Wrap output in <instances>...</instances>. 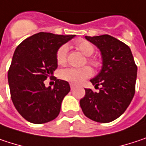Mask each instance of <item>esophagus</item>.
Returning a JSON list of instances; mask_svg holds the SVG:
<instances>
[{
    "label": "esophagus",
    "mask_w": 146,
    "mask_h": 146,
    "mask_svg": "<svg viewBox=\"0 0 146 146\" xmlns=\"http://www.w3.org/2000/svg\"><path fill=\"white\" fill-rule=\"evenodd\" d=\"M75 84H70V88H71V90H73L74 88H75Z\"/></svg>",
    "instance_id": "1"
}]
</instances>
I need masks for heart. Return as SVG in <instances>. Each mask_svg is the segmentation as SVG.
I'll return each instance as SVG.
<instances>
[{"label": "heart", "mask_w": 146, "mask_h": 146, "mask_svg": "<svg viewBox=\"0 0 146 146\" xmlns=\"http://www.w3.org/2000/svg\"><path fill=\"white\" fill-rule=\"evenodd\" d=\"M75 47L78 49L79 52H81L84 56L87 57V62L92 65L94 68H99L100 66V61L95 58L90 57L94 52V47L92 43L85 40H80L78 41L75 43ZM68 47L66 44L62 45L58 49L56 52V59L57 62L59 65H63L67 62V56H68ZM92 75V70L89 67H83L80 68H66L61 71L60 77L67 80L68 82H71L73 84H81L83 83L86 78H89Z\"/></svg>", "instance_id": "heart-1"}]
</instances>
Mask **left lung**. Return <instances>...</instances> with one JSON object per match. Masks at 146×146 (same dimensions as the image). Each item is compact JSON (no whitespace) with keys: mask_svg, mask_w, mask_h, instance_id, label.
<instances>
[{"mask_svg":"<svg viewBox=\"0 0 146 146\" xmlns=\"http://www.w3.org/2000/svg\"><path fill=\"white\" fill-rule=\"evenodd\" d=\"M101 52L102 69L90 82L100 91L85 88L80 106L88 119L109 123L126 110L135 92L137 66L125 43L110 35L85 36Z\"/></svg>","mask_w":146,"mask_h":146,"instance_id":"obj_1","label":"left lung"}]
</instances>
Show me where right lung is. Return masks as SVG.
<instances>
[{
  "mask_svg": "<svg viewBox=\"0 0 146 146\" xmlns=\"http://www.w3.org/2000/svg\"><path fill=\"white\" fill-rule=\"evenodd\" d=\"M75 35L39 33L16 48L8 71L11 98L17 110L27 121L44 124L58 117L63 98L69 93L67 81L54 78L53 88L44 80L58 68L56 52Z\"/></svg>",
  "mask_w": 146,
  "mask_h": 146,
  "instance_id": "add662e5",
  "label": "right lung"
}]
</instances>
